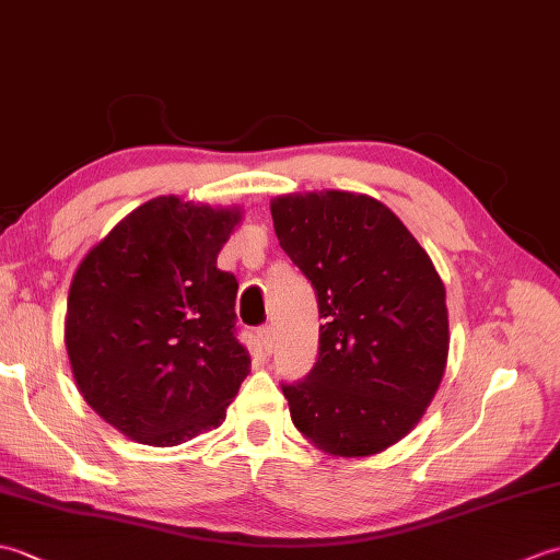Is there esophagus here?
Returning <instances> with one entry per match:
<instances>
[{"label": "esophagus", "instance_id": "obj_1", "mask_svg": "<svg viewBox=\"0 0 560 560\" xmlns=\"http://www.w3.org/2000/svg\"><path fill=\"white\" fill-rule=\"evenodd\" d=\"M257 341H259L261 349L271 351V347H273V327L271 325H261L257 329Z\"/></svg>", "mask_w": 560, "mask_h": 560}]
</instances>
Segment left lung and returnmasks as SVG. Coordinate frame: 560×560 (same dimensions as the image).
Returning <instances> with one entry per match:
<instances>
[{"label": "left lung", "mask_w": 560, "mask_h": 560, "mask_svg": "<svg viewBox=\"0 0 560 560\" xmlns=\"http://www.w3.org/2000/svg\"><path fill=\"white\" fill-rule=\"evenodd\" d=\"M279 245L313 283L317 363L281 385L295 428L329 455L368 457L419 423L447 359L445 289L425 249L377 199L271 201Z\"/></svg>", "instance_id": "1"}]
</instances>
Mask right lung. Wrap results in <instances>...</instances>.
Wrapping results in <instances>:
<instances>
[{
    "label": "right lung",
    "mask_w": 560,
    "mask_h": 560,
    "mask_svg": "<svg viewBox=\"0 0 560 560\" xmlns=\"http://www.w3.org/2000/svg\"><path fill=\"white\" fill-rule=\"evenodd\" d=\"M241 211L156 197L125 217L71 279L65 341L89 407L168 447L219 428L247 375L231 271L217 267Z\"/></svg>",
    "instance_id": "right-lung-1"
}]
</instances>
